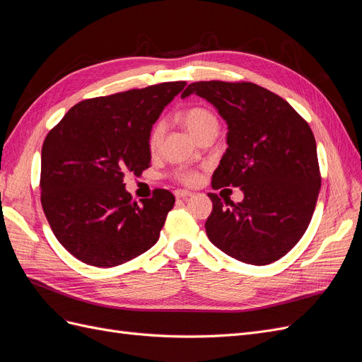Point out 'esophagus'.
I'll return each mask as SVG.
<instances>
[{"instance_id": "obj_1", "label": "esophagus", "mask_w": 362, "mask_h": 362, "mask_svg": "<svg viewBox=\"0 0 362 362\" xmlns=\"http://www.w3.org/2000/svg\"><path fill=\"white\" fill-rule=\"evenodd\" d=\"M192 194H193V193L189 192V190H175V198H177V199L187 201Z\"/></svg>"}]
</instances>
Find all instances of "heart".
<instances>
[{"instance_id":"obj_1","label":"heart","mask_w":362,"mask_h":362,"mask_svg":"<svg viewBox=\"0 0 362 362\" xmlns=\"http://www.w3.org/2000/svg\"><path fill=\"white\" fill-rule=\"evenodd\" d=\"M181 122L194 137H198L204 133L205 129H208L213 125H217V119L210 110H206L204 107H192L189 110L182 112ZM163 133H164V124L161 120H158V122L152 125L148 134V146L151 151H156L158 148L160 141L163 139ZM173 178L182 184H194L199 180V173L193 169L181 168L173 172Z\"/></svg>"}]
</instances>
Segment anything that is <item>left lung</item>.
I'll list each match as a JSON object with an SVG mask.
<instances>
[{
  "label": "left lung",
  "mask_w": 362,
  "mask_h": 362,
  "mask_svg": "<svg viewBox=\"0 0 362 362\" xmlns=\"http://www.w3.org/2000/svg\"><path fill=\"white\" fill-rule=\"evenodd\" d=\"M196 93L228 124L226 152L213 173V189L240 187L242 202L208 193L205 222L210 242L246 264L282 258L308 228L322 177L308 122L281 96L254 83L198 81Z\"/></svg>",
  "instance_id": "left-lung-1"
}]
</instances>
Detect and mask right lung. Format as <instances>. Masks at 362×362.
<instances>
[{"mask_svg":"<svg viewBox=\"0 0 362 362\" xmlns=\"http://www.w3.org/2000/svg\"><path fill=\"white\" fill-rule=\"evenodd\" d=\"M185 84L84 100L48 133L42 146V208L54 235L76 259L115 267L157 243L173 194L156 189L137 204L124 177L149 168V131Z\"/></svg>","mask_w":362,"mask_h":362,"instance_id":"right-lung-1","label":"right lung"}]
</instances>
